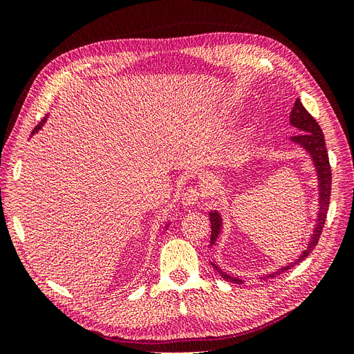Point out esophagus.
Returning a JSON list of instances; mask_svg holds the SVG:
<instances>
[{
  "label": "esophagus",
  "mask_w": 354,
  "mask_h": 354,
  "mask_svg": "<svg viewBox=\"0 0 354 354\" xmlns=\"http://www.w3.org/2000/svg\"><path fill=\"white\" fill-rule=\"evenodd\" d=\"M203 194H205V192H203V189H201L198 186H192L186 192V194L183 195V205H186V207L196 205V203L202 199Z\"/></svg>",
  "instance_id": "esophagus-1"
}]
</instances>
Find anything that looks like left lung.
Instances as JSON below:
<instances>
[{"instance_id":"8db88e82","label":"left lung","mask_w":354,"mask_h":354,"mask_svg":"<svg viewBox=\"0 0 354 354\" xmlns=\"http://www.w3.org/2000/svg\"><path fill=\"white\" fill-rule=\"evenodd\" d=\"M289 121L294 127H297L299 131V134L292 137V142H295L297 145H301L306 151L313 156V162L316 165L317 169V176H319V187H320V203H319V218H317V224L313 232L312 241H310L307 250L299 255V259L297 261H294V264L301 263L306 257L315 250V246L317 245L320 234L324 232V226L326 221V214H328V207H329V199H330V183H332V173H330V165H329V156H328V151H326V145H325V137L322 130H320V125L317 124V121L315 118L307 112V109L303 106V103L299 102V99L295 100V104L291 112V118ZM209 221H211V242L214 243L220 233V216L217 212H211L209 214ZM294 264H289L286 267H282V272L291 269L294 267ZM216 267L217 270H220L216 264H212ZM221 272V270H220ZM221 276L224 279L233 282V283H242L241 279L238 277H232L229 274H226L224 272H221ZM267 277H274L273 274H269Z\"/></svg>"}]
</instances>
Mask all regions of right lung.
I'll return each mask as SVG.
<instances>
[{"label": "right lung", "instance_id": "right-lung-1", "mask_svg": "<svg viewBox=\"0 0 354 354\" xmlns=\"http://www.w3.org/2000/svg\"><path fill=\"white\" fill-rule=\"evenodd\" d=\"M44 121H46V118H44V120H41V122H39V124H38V125L34 128V131H32V134H35V133L39 130V128L42 127V124H44Z\"/></svg>", "mask_w": 354, "mask_h": 354}]
</instances>
